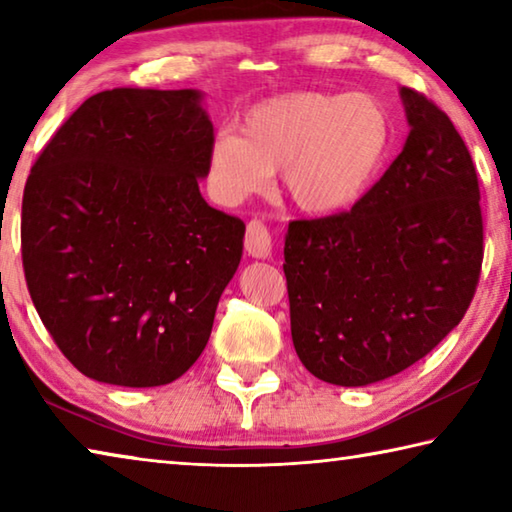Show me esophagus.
<instances>
[{"label": "esophagus", "mask_w": 512, "mask_h": 512, "mask_svg": "<svg viewBox=\"0 0 512 512\" xmlns=\"http://www.w3.org/2000/svg\"><path fill=\"white\" fill-rule=\"evenodd\" d=\"M244 244H246L248 255H253L257 259L271 257V250H273L271 232H268V228L262 221H250L248 223Z\"/></svg>", "instance_id": "1"}]
</instances>
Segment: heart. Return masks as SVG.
I'll return each mask as SVG.
<instances>
[{"label":"heart","mask_w":512,"mask_h":512,"mask_svg":"<svg viewBox=\"0 0 512 512\" xmlns=\"http://www.w3.org/2000/svg\"><path fill=\"white\" fill-rule=\"evenodd\" d=\"M393 124L377 97L296 90L268 97L241 117V135L221 131L207 149L214 196L237 205L264 194L282 171L296 210L327 216L352 207L375 183Z\"/></svg>","instance_id":"obj_1"}]
</instances>
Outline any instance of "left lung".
I'll return each mask as SVG.
<instances>
[{"mask_svg": "<svg viewBox=\"0 0 512 512\" xmlns=\"http://www.w3.org/2000/svg\"><path fill=\"white\" fill-rule=\"evenodd\" d=\"M402 153L350 212L291 221V339L311 375L368 386L413 366L461 323L479 284V178L436 103L402 88Z\"/></svg>", "mask_w": 512, "mask_h": 512, "instance_id": "8db88e82", "label": "left lung"}]
</instances>
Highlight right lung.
I'll list each match as a JSON object with an SVG mask.
<instances>
[{
  "instance_id": "obj_1",
  "label": "right lung",
  "mask_w": 512,
  "mask_h": 512,
  "mask_svg": "<svg viewBox=\"0 0 512 512\" xmlns=\"http://www.w3.org/2000/svg\"><path fill=\"white\" fill-rule=\"evenodd\" d=\"M212 140L203 92L115 88L83 101L33 164L24 277L85 377L164 386L205 350L246 232L198 189Z\"/></svg>"
}]
</instances>
